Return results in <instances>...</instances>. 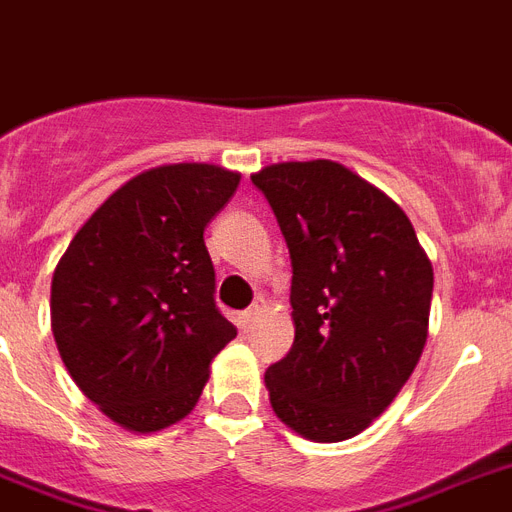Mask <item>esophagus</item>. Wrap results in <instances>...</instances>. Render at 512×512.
I'll list each match as a JSON object with an SVG mask.
<instances>
[{
	"instance_id": "esophagus-1",
	"label": "esophagus",
	"mask_w": 512,
	"mask_h": 512,
	"mask_svg": "<svg viewBox=\"0 0 512 512\" xmlns=\"http://www.w3.org/2000/svg\"><path fill=\"white\" fill-rule=\"evenodd\" d=\"M264 298H256V303H253L248 311H243V316H240V327H243V332H251L253 327H256V322H259V316L264 314Z\"/></svg>"
}]
</instances>
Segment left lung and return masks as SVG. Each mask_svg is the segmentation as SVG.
<instances>
[{
  "label": "left lung",
  "instance_id": "1",
  "mask_svg": "<svg viewBox=\"0 0 512 512\" xmlns=\"http://www.w3.org/2000/svg\"><path fill=\"white\" fill-rule=\"evenodd\" d=\"M293 261L295 340L264 374L274 413L314 442L361 434L426 345L434 272L392 198L329 159L251 175Z\"/></svg>",
  "mask_w": 512,
  "mask_h": 512
}]
</instances>
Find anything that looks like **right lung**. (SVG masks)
<instances>
[{
  "label": "right lung",
  "instance_id": "obj_1",
  "mask_svg": "<svg viewBox=\"0 0 512 512\" xmlns=\"http://www.w3.org/2000/svg\"><path fill=\"white\" fill-rule=\"evenodd\" d=\"M217 164H164L117 188L52 277V332L70 377L122 429L159 432L193 411L238 329L214 301L204 230L238 190Z\"/></svg>",
  "mask_w": 512,
  "mask_h": 512
}]
</instances>
